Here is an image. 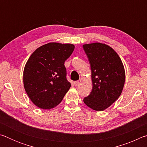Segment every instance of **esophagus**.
Wrapping results in <instances>:
<instances>
[{"label":"esophagus","mask_w":147,"mask_h":147,"mask_svg":"<svg viewBox=\"0 0 147 147\" xmlns=\"http://www.w3.org/2000/svg\"><path fill=\"white\" fill-rule=\"evenodd\" d=\"M79 84H80V82H79V81H75V82H74V85L76 86H78Z\"/></svg>","instance_id":"1"}]
</instances>
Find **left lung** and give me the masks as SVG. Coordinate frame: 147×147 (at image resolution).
Wrapping results in <instances>:
<instances>
[{
  "mask_svg": "<svg viewBox=\"0 0 147 147\" xmlns=\"http://www.w3.org/2000/svg\"><path fill=\"white\" fill-rule=\"evenodd\" d=\"M90 63L93 88L84 102L95 111H104L117 100L125 82V71L121 59L106 44H84Z\"/></svg>",
  "mask_w": 147,
  "mask_h": 147,
  "instance_id": "left-lung-1",
  "label": "left lung"
}]
</instances>
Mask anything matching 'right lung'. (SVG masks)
Returning a JSON list of instances; mask_svg holds the SVG:
<instances>
[{"instance_id":"obj_1","label":"right lung","mask_w":147,"mask_h":147,"mask_svg":"<svg viewBox=\"0 0 147 147\" xmlns=\"http://www.w3.org/2000/svg\"><path fill=\"white\" fill-rule=\"evenodd\" d=\"M74 47L71 43H49L37 49L26 61L23 71L24 88L38 108H54L70 89L64 63Z\"/></svg>"}]
</instances>
